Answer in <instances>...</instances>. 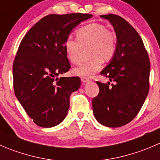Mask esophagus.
<instances>
[{"instance_id": "esophagus-1", "label": "esophagus", "mask_w": 160, "mask_h": 160, "mask_svg": "<svg viewBox=\"0 0 160 160\" xmlns=\"http://www.w3.org/2000/svg\"><path fill=\"white\" fill-rule=\"evenodd\" d=\"M81 80H82V82H83V83H85V82H88V78H81Z\"/></svg>"}]
</instances>
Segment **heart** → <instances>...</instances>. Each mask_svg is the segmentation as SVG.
Wrapping results in <instances>:
<instances>
[{
	"mask_svg": "<svg viewBox=\"0 0 160 160\" xmlns=\"http://www.w3.org/2000/svg\"><path fill=\"white\" fill-rule=\"evenodd\" d=\"M76 39L68 37L64 43L67 58L72 64H78L81 60L82 50H88L90 58L73 69L78 76L88 78L102 67V63L111 61L117 51L116 36L103 25L92 23L78 28Z\"/></svg>",
	"mask_w": 160,
	"mask_h": 160,
	"instance_id": "obj_1",
	"label": "heart"
}]
</instances>
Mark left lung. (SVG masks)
<instances>
[{"instance_id":"left-lung-1","label":"left lung","mask_w":160,"mask_h":160,"mask_svg":"<svg viewBox=\"0 0 160 160\" xmlns=\"http://www.w3.org/2000/svg\"><path fill=\"white\" fill-rule=\"evenodd\" d=\"M100 17L114 28L118 47L110 64L100 72L113 83L96 82L99 92L92 99V110L101 124L118 128L137 116L148 96L150 61L142 38L124 18L113 14Z\"/></svg>"}]
</instances>
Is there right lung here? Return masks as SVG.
<instances>
[{
    "mask_svg": "<svg viewBox=\"0 0 160 160\" xmlns=\"http://www.w3.org/2000/svg\"><path fill=\"white\" fill-rule=\"evenodd\" d=\"M90 14L48 15L22 39L13 63L15 96L33 122L42 128L59 124L67 116L70 96L79 77H61L71 68L64 43L75 26Z\"/></svg>",
    "mask_w": 160,
    "mask_h": 160,
    "instance_id": "right-lung-1",
    "label": "right lung"
}]
</instances>
